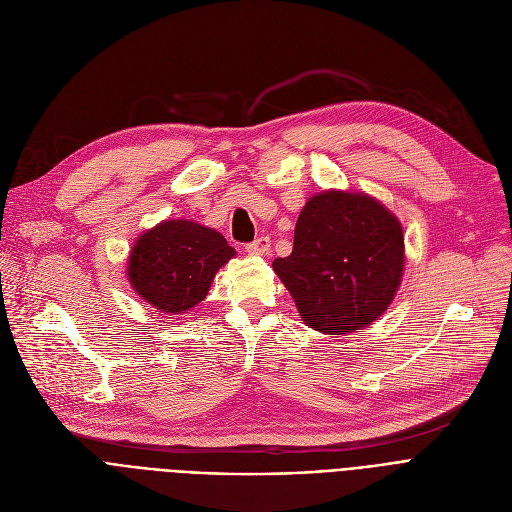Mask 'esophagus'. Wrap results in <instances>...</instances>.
Returning a JSON list of instances; mask_svg holds the SVG:
<instances>
[{"mask_svg":"<svg viewBox=\"0 0 512 512\" xmlns=\"http://www.w3.org/2000/svg\"><path fill=\"white\" fill-rule=\"evenodd\" d=\"M270 245H272L270 236H259L253 242H249L247 253L249 255H267V253H270Z\"/></svg>","mask_w":512,"mask_h":512,"instance_id":"34e87169","label":"esophagus"}]
</instances>
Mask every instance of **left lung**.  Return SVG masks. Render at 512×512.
<instances>
[{
    "mask_svg": "<svg viewBox=\"0 0 512 512\" xmlns=\"http://www.w3.org/2000/svg\"><path fill=\"white\" fill-rule=\"evenodd\" d=\"M307 326L351 334L378 319L402 280L405 236L396 215L365 193L313 195L288 257L272 263Z\"/></svg>",
    "mask_w": 512,
    "mask_h": 512,
    "instance_id": "obj_1",
    "label": "left lung"
}]
</instances>
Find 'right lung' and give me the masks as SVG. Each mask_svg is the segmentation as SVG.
Listing matches in <instances>:
<instances>
[{"mask_svg": "<svg viewBox=\"0 0 512 512\" xmlns=\"http://www.w3.org/2000/svg\"><path fill=\"white\" fill-rule=\"evenodd\" d=\"M234 255L218 230L191 220H166L134 242L126 276L134 292L159 313L180 315L207 297L215 274Z\"/></svg>", "mask_w": 512, "mask_h": 512, "instance_id": "obj_1", "label": "right lung"}]
</instances>
